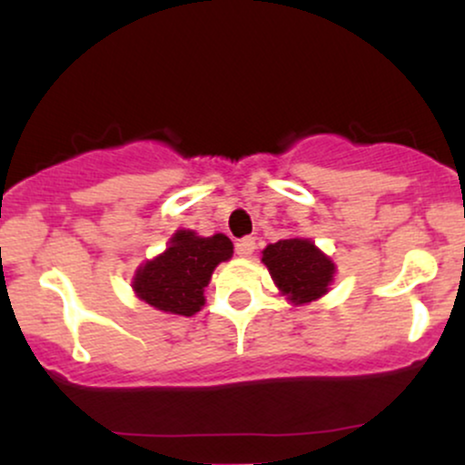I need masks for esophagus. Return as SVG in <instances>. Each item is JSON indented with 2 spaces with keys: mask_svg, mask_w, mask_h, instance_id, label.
I'll list each match as a JSON object with an SVG mask.
<instances>
[{
  "mask_svg": "<svg viewBox=\"0 0 465 465\" xmlns=\"http://www.w3.org/2000/svg\"><path fill=\"white\" fill-rule=\"evenodd\" d=\"M255 249V240L253 238H240L236 242V253L240 258H249Z\"/></svg>",
  "mask_w": 465,
  "mask_h": 465,
  "instance_id": "obj_1",
  "label": "esophagus"
}]
</instances>
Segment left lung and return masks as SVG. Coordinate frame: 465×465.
Listing matches in <instances>:
<instances>
[{
    "label": "left lung",
    "instance_id": "8db88e82",
    "mask_svg": "<svg viewBox=\"0 0 465 465\" xmlns=\"http://www.w3.org/2000/svg\"><path fill=\"white\" fill-rule=\"evenodd\" d=\"M262 262L288 302L302 306L323 297L334 282L336 264L312 240L286 238L266 244Z\"/></svg>",
    "mask_w": 465,
    "mask_h": 465
}]
</instances>
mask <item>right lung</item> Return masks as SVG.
I'll list each match as a JSON object with an SVG mask.
<instances>
[{"label": "right lung", "mask_w": 465, "mask_h": 465, "mask_svg": "<svg viewBox=\"0 0 465 465\" xmlns=\"http://www.w3.org/2000/svg\"><path fill=\"white\" fill-rule=\"evenodd\" d=\"M233 255L225 233L203 238L192 229H179L163 253L146 260L133 275V291L154 311L192 317L205 306V286L221 262Z\"/></svg>", "instance_id": "add662e5"}]
</instances>
